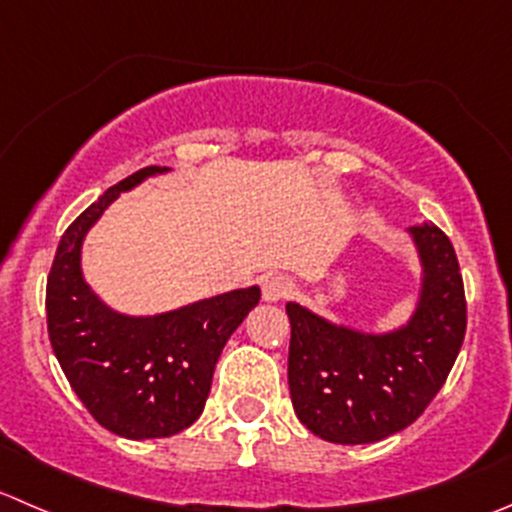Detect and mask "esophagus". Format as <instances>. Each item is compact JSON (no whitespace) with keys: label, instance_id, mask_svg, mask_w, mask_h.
I'll list each match as a JSON object with an SVG mask.
<instances>
[{"label":"esophagus","instance_id":"obj_1","mask_svg":"<svg viewBox=\"0 0 512 512\" xmlns=\"http://www.w3.org/2000/svg\"><path fill=\"white\" fill-rule=\"evenodd\" d=\"M292 290V282L282 275H272L262 280V300L275 305V302H282Z\"/></svg>","mask_w":512,"mask_h":512}]
</instances>
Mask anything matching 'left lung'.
Instances as JSON below:
<instances>
[{"mask_svg":"<svg viewBox=\"0 0 512 512\" xmlns=\"http://www.w3.org/2000/svg\"><path fill=\"white\" fill-rule=\"evenodd\" d=\"M418 252L415 307L403 325L367 332L287 302V382L295 415L327 443L400 433L443 388L465 337V290L453 245L430 222L408 230Z\"/></svg>","mask_w":512,"mask_h":512,"instance_id":"left-lung-1","label":"left lung"}]
</instances>
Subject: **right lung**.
<instances>
[{"label":"right lung","mask_w":512,"mask_h":512,"mask_svg":"<svg viewBox=\"0 0 512 512\" xmlns=\"http://www.w3.org/2000/svg\"><path fill=\"white\" fill-rule=\"evenodd\" d=\"M167 172L145 167L109 187L67 227L47 280V330L59 367L92 418L130 440L170 438L200 418L222 347L260 302L252 285L157 315H127L89 287L87 232L122 192Z\"/></svg>","instance_id":"obj_1"}]
</instances>
